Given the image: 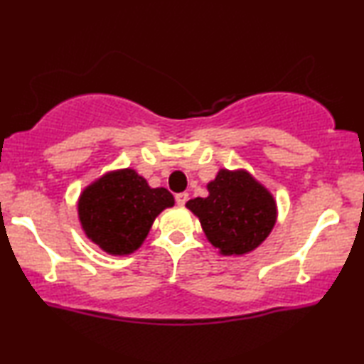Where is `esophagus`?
<instances>
[{
  "label": "esophagus",
  "instance_id": "esophagus-1",
  "mask_svg": "<svg viewBox=\"0 0 364 364\" xmlns=\"http://www.w3.org/2000/svg\"><path fill=\"white\" fill-rule=\"evenodd\" d=\"M175 199H176L178 206H184V204H186V201H188V193H178Z\"/></svg>",
  "mask_w": 364,
  "mask_h": 364
}]
</instances>
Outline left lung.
Masks as SVG:
<instances>
[{"label": "left lung", "instance_id": "1", "mask_svg": "<svg viewBox=\"0 0 364 364\" xmlns=\"http://www.w3.org/2000/svg\"><path fill=\"white\" fill-rule=\"evenodd\" d=\"M208 191V198L189 199L186 206L221 254L250 252L272 231L277 218L274 198L249 173L221 170Z\"/></svg>", "mask_w": 364, "mask_h": 364}]
</instances>
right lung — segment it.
I'll return each instance as SVG.
<instances>
[{
  "label": "right lung",
  "mask_w": 364,
  "mask_h": 364,
  "mask_svg": "<svg viewBox=\"0 0 364 364\" xmlns=\"http://www.w3.org/2000/svg\"><path fill=\"white\" fill-rule=\"evenodd\" d=\"M173 204L168 189L150 188L133 170H120L82 193L79 218L87 237L105 252L124 255L140 247L155 218Z\"/></svg>",
  "instance_id": "right-lung-1"
}]
</instances>
